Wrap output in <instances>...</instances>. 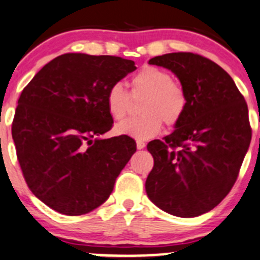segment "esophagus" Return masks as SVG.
<instances>
[{
    "label": "esophagus",
    "mask_w": 260,
    "mask_h": 260,
    "mask_svg": "<svg viewBox=\"0 0 260 260\" xmlns=\"http://www.w3.org/2000/svg\"><path fill=\"white\" fill-rule=\"evenodd\" d=\"M145 145H146V144L144 143V141H141V140L136 141V148H138V150L144 149V148H145Z\"/></svg>",
    "instance_id": "1"
}]
</instances>
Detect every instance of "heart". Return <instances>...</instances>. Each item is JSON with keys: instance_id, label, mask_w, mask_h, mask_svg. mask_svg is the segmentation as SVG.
Here are the masks:
<instances>
[{"instance_id": "1", "label": "heart", "mask_w": 260, "mask_h": 260, "mask_svg": "<svg viewBox=\"0 0 260 260\" xmlns=\"http://www.w3.org/2000/svg\"><path fill=\"white\" fill-rule=\"evenodd\" d=\"M131 93H144L141 116L120 122L115 131L136 140H148L160 133L162 121L168 126L178 124L185 112L188 99L183 87L173 81L169 72L155 66H144L131 79ZM106 106L112 119L122 120L130 106L129 92L121 84H114L106 93Z\"/></svg>"}]
</instances>
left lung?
Returning a JSON list of instances; mask_svg holds the SVG:
<instances>
[{
    "label": "left lung",
    "mask_w": 260,
    "mask_h": 260,
    "mask_svg": "<svg viewBox=\"0 0 260 260\" xmlns=\"http://www.w3.org/2000/svg\"><path fill=\"white\" fill-rule=\"evenodd\" d=\"M149 63L178 77L188 105L170 135L148 144L154 168L146 194L171 215L199 216L237 180L251 140L247 103L228 72L197 53H165Z\"/></svg>",
    "instance_id": "left-lung-1"
}]
</instances>
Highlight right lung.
<instances>
[{
    "mask_svg": "<svg viewBox=\"0 0 260 260\" xmlns=\"http://www.w3.org/2000/svg\"><path fill=\"white\" fill-rule=\"evenodd\" d=\"M135 70L134 61L116 56L65 53L22 90L12 139L28 188L51 209L82 215L110 197L136 143L100 138L114 124L106 93Z\"/></svg>",
    "mask_w": 260,
    "mask_h": 260,
    "instance_id": "right-lung-1",
    "label": "right lung"
}]
</instances>
